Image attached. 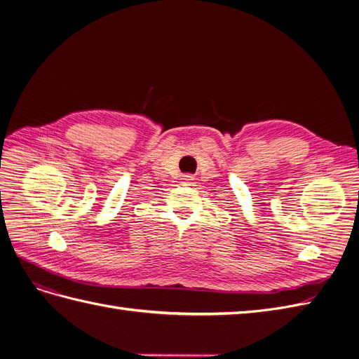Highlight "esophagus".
Returning a JSON list of instances; mask_svg holds the SVG:
<instances>
[{"label":"esophagus","instance_id":"esophagus-1","mask_svg":"<svg viewBox=\"0 0 359 359\" xmlns=\"http://www.w3.org/2000/svg\"><path fill=\"white\" fill-rule=\"evenodd\" d=\"M193 181H194V178L191 175H182V178H181L182 186H191Z\"/></svg>","mask_w":359,"mask_h":359}]
</instances>
